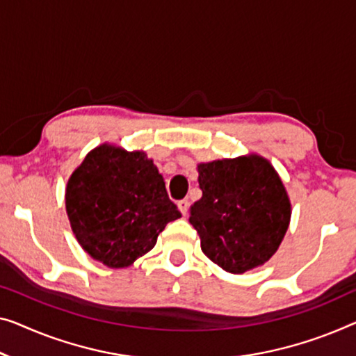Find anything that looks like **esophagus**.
Segmentation results:
<instances>
[{
  "label": "esophagus",
  "mask_w": 356,
  "mask_h": 356,
  "mask_svg": "<svg viewBox=\"0 0 356 356\" xmlns=\"http://www.w3.org/2000/svg\"><path fill=\"white\" fill-rule=\"evenodd\" d=\"M177 206H179V209H180V212H182L184 216H187V212H188V206H190V203H188V200H180L179 203H177Z\"/></svg>",
  "instance_id": "obj_1"
}]
</instances>
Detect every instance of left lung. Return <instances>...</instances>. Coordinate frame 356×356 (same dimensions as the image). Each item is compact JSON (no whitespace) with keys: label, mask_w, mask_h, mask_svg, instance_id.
I'll list each match as a JSON object with an SVG mask.
<instances>
[{"label":"left lung","mask_w":356,"mask_h":356,"mask_svg":"<svg viewBox=\"0 0 356 356\" xmlns=\"http://www.w3.org/2000/svg\"><path fill=\"white\" fill-rule=\"evenodd\" d=\"M203 196L190 208L201 251L233 275L278 251L291 222V201L277 169L257 153L198 163Z\"/></svg>","instance_id":"8db88e82"}]
</instances>
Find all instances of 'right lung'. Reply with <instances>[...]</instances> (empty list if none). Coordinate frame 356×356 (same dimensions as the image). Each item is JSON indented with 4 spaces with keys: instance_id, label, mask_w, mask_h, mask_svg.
<instances>
[{
    "instance_id": "1",
    "label": "right lung",
    "mask_w": 356,
    "mask_h": 356,
    "mask_svg": "<svg viewBox=\"0 0 356 356\" xmlns=\"http://www.w3.org/2000/svg\"><path fill=\"white\" fill-rule=\"evenodd\" d=\"M65 209L84 251L110 268H124L156 245L168 222L182 217L145 152L100 144L72 172Z\"/></svg>"
}]
</instances>
